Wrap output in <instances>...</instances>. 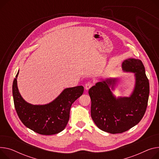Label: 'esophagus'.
I'll use <instances>...</instances> for the list:
<instances>
[{
  "label": "esophagus",
  "mask_w": 159,
  "mask_h": 159,
  "mask_svg": "<svg viewBox=\"0 0 159 159\" xmlns=\"http://www.w3.org/2000/svg\"><path fill=\"white\" fill-rule=\"evenodd\" d=\"M92 85H93L92 82H87V83L85 84V89H86V90L89 89V88L92 86Z\"/></svg>",
  "instance_id": "1"
}]
</instances>
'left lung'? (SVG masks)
Masks as SVG:
<instances>
[{"label": "left lung", "mask_w": 159, "mask_h": 159, "mask_svg": "<svg viewBox=\"0 0 159 159\" xmlns=\"http://www.w3.org/2000/svg\"><path fill=\"white\" fill-rule=\"evenodd\" d=\"M121 67L125 72L134 73L135 85L129 97L113 94L118 78L98 82L89 90L93 121L100 130L113 134L127 131L139 123L146 112L150 93L149 80L141 60L126 59Z\"/></svg>", "instance_id": "left-lung-1"}]
</instances>
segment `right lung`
<instances>
[{"label":"right lung","mask_w":159,"mask_h":159,"mask_svg":"<svg viewBox=\"0 0 159 159\" xmlns=\"http://www.w3.org/2000/svg\"><path fill=\"white\" fill-rule=\"evenodd\" d=\"M18 73L19 70L13 83V97L21 121L29 129L41 135H53L62 131L68 122L71 105L82 94L84 87L66 88L48 103L33 105L27 102L18 91Z\"/></svg>","instance_id":"add662e5"}]
</instances>
